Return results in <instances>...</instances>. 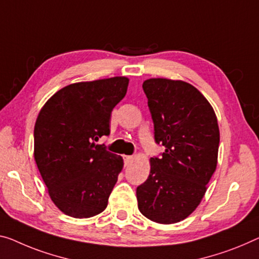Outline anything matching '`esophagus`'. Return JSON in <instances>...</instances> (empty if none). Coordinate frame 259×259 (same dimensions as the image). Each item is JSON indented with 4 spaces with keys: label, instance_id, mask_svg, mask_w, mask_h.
Listing matches in <instances>:
<instances>
[{
    "label": "esophagus",
    "instance_id": "1",
    "mask_svg": "<svg viewBox=\"0 0 259 259\" xmlns=\"http://www.w3.org/2000/svg\"><path fill=\"white\" fill-rule=\"evenodd\" d=\"M134 158H135L134 155H126V156H124V160H125L126 164H130L131 162H133Z\"/></svg>",
    "mask_w": 259,
    "mask_h": 259
}]
</instances>
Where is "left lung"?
I'll return each mask as SVG.
<instances>
[{
    "label": "left lung",
    "instance_id": "1",
    "mask_svg": "<svg viewBox=\"0 0 259 259\" xmlns=\"http://www.w3.org/2000/svg\"><path fill=\"white\" fill-rule=\"evenodd\" d=\"M162 157L150 158L147 181L138 186L140 212L157 224H176L200 204L218 164V119L200 91L184 81L149 78L142 84Z\"/></svg>",
    "mask_w": 259,
    "mask_h": 259
}]
</instances>
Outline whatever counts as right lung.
<instances>
[{
    "instance_id": "add662e5",
    "label": "right lung",
    "mask_w": 259,
    "mask_h": 259,
    "mask_svg": "<svg viewBox=\"0 0 259 259\" xmlns=\"http://www.w3.org/2000/svg\"><path fill=\"white\" fill-rule=\"evenodd\" d=\"M128 82L116 76L73 83L38 114L34 160L52 201L66 215L91 218L106 208L124 161L95 142L110 134L111 112Z\"/></svg>"
}]
</instances>
